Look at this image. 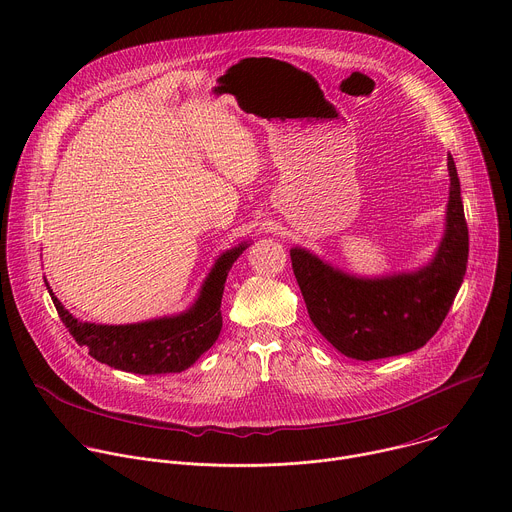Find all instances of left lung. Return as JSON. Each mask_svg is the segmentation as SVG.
<instances>
[{"label":"left lung","mask_w":512,"mask_h":512,"mask_svg":"<svg viewBox=\"0 0 512 512\" xmlns=\"http://www.w3.org/2000/svg\"><path fill=\"white\" fill-rule=\"evenodd\" d=\"M446 229L429 263L377 277L346 273L304 247L291 267L320 334L344 356L379 360L421 348L446 320L468 263V225L454 158L448 154Z\"/></svg>","instance_id":"1"}]
</instances>
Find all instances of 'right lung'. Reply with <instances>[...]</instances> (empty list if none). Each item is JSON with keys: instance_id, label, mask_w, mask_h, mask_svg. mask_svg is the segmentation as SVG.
Returning a JSON list of instances; mask_svg holds the SVG:
<instances>
[{"instance_id": "add662e5", "label": "right lung", "mask_w": 512, "mask_h": 512, "mask_svg": "<svg viewBox=\"0 0 512 512\" xmlns=\"http://www.w3.org/2000/svg\"><path fill=\"white\" fill-rule=\"evenodd\" d=\"M249 241L218 255L210 273L200 285L194 304L174 316H162L135 324H95L72 316L54 296L48 281L46 289L56 306L62 324L77 344L109 367L135 375L182 373L216 342L223 328L221 300L227 275Z\"/></svg>"}]
</instances>
